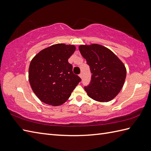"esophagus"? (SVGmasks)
Returning <instances> with one entry per match:
<instances>
[{"label": "esophagus", "instance_id": "obj_1", "mask_svg": "<svg viewBox=\"0 0 151 151\" xmlns=\"http://www.w3.org/2000/svg\"><path fill=\"white\" fill-rule=\"evenodd\" d=\"M79 76L80 77V78H82V77H83V75H82V73H80V74L79 75Z\"/></svg>", "mask_w": 151, "mask_h": 151}]
</instances>
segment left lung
Instances as JSON below:
<instances>
[{"label": "left lung", "instance_id": "1", "mask_svg": "<svg viewBox=\"0 0 151 151\" xmlns=\"http://www.w3.org/2000/svg\"><path fill=\"white\" fill-rule=\"evenodd\" d=\"M92 73L89 85L84 87L87 95L99 102H107L120 92L126 78L124 64L114 52L100 44L79 45Z\"/></svg>", "mask_w": 151, "mask_h": 151}]
</instances>
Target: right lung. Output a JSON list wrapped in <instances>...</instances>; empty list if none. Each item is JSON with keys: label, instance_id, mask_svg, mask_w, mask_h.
I'll list each match as a JSON object with an SVG mask.
<instances>
[{"label": "right lung", "instance_id": "right-lung-1", "mask_svg": "<svg viewBox=\"0 0 151 151\" xmlns=\"http://www.w3.org/2000/svg\"><path fill=\"white\" fill-rule=\"evenodd\" d=\"M75 45L57 44L41 50L31 60L29 82L40 101L52 106L67 101L81 81L73 73L68 58L75 52Z\"/></svg>", "mask_w": 151, "mask_h": 151}]
</instances>
